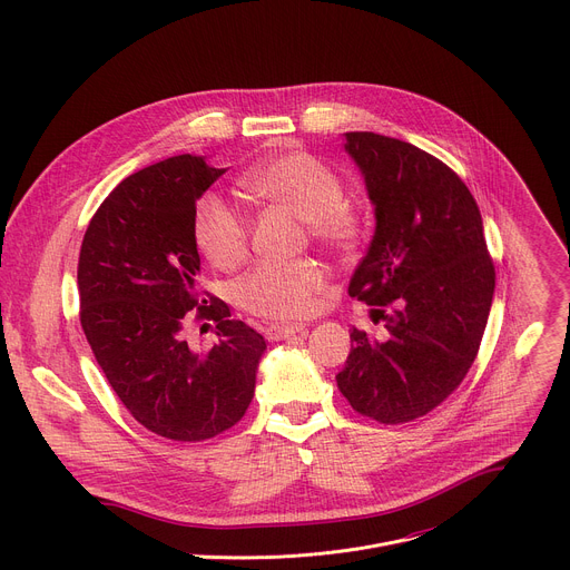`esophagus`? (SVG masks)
Returning a JSON list of instances; mask_svg holds the SVG:
<instances>
[{
	"label": "esophagus",
	"instance_id": "obj_1",
	"mask_svg": "<svg viewBox=\"0 0 570 570\" xmlns=\"http://www.w3.org/2000/svg\"><path fill=\"white\" fill-rule=\"evenodd\" d=\"M295 334H306L304 324H268V327L264 330V336L268 341H286Z\"/></svg>",
	"mask_w": 570,
	"mask_h": 570
}]
</instances>
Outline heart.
Instances as JSON below:
<instances>
[{
    "label": "heart",
    "mask_w": 570,
    "mask_h": 570,
    "mask_svg": "<svg viewBox=\"0 0 570 570\" xmlns=\"http://www.w3.org/2000/svg\"><path fill=\"white\" fill-rule=\"evenodd\" d=\"M248 194L284 205L304 218L320 246L352 255L367 238L365 218L345 200L343 180L317 157L293 150L271 157L240 178ZM194 238L200 253L218 268H234L248 253L250 220L227 198L207 191L196 200ZM324 286V268L311 259L262 262L234 286L236 304L266 320H295L311 311L313 295Z\"/></svg>",
    "instance_id": "b5f03b06"
}]
</instances>
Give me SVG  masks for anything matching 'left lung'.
Instances as JSON below:
<instances>
[{
	"label": "left lung",
	"instance_id": "1",
	"mask_svg": "<svg viewBox=\"0 0 570 570\" xmlns=\"http://www.w3.org/2000/svg\"><path fill=\"white\" fill-rule=\"evenodd\" d=\"M376 229L350 295L387 336L354 330L336 381L352 409L381 424L424 417L462 383L490 317L497 271L480 209L431 153L376 132H347Z\"/></svg>",
	"mask_w": 570,
	"mask_h": 570
}]
</instances>
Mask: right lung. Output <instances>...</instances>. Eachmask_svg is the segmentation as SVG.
I'll return each mask as SVG.
<instances>
[{
  "label": "right lung",
  "mask_w": 570,
  "mask_h": 570,
  "mask_svg": "<svg viewBox=\"0 0 570 570\" xmlns=\"http://www.w3.org/2000/svg\"><path fill=\"white\" fill-rule=\"evenodd\" d=\"M223 174L178 155L128 176L92 216L78 257L80 327L97 363L128 413L174 442L212 440L246 415L266 350L223 299L203 307L196 291L194 209ZM191 309L217 322L207 353L181 338Z\"/></svg>",
  "instance_id": "add662e5"
}]
</instances>
